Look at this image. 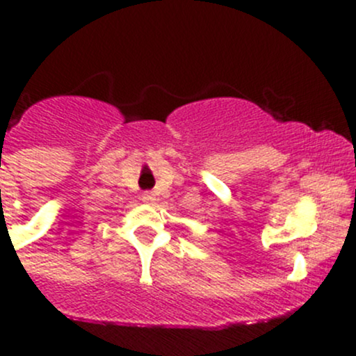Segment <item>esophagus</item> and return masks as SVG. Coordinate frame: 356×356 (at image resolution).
<instances>
[{"instance_id":"esophagus-1","label":"esophagus","mask_w":356,"mask_h":356,"mask_svg":"<svg viewBox=\"0 0 356 356\" xmlns=\"http://www.w3.org/2000/svg\"><path fill=\"white\" fill-rule=\"evenodd\" d=\"M144 200H152V193H144Z\"/></svg>"}]
</instances>
